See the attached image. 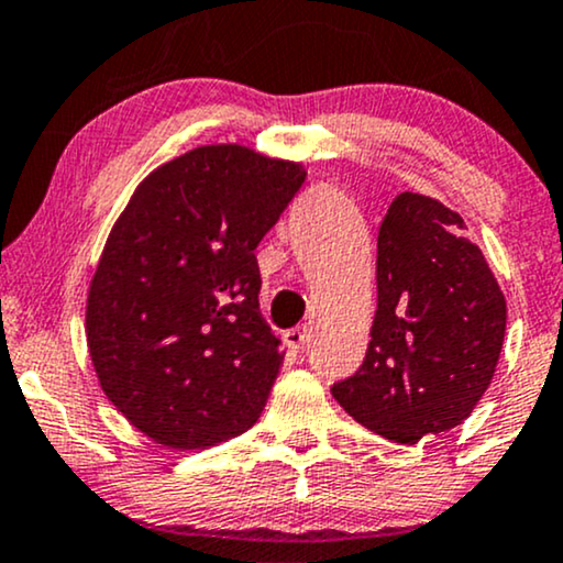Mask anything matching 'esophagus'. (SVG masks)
Segmentation results:
<instances>
[{
    "label": "esophagus",
    "mask_w": 563,
    "mask_h": 563,
    "mask_svg": "<svg viewBox=\"0 0 563 563\" xmlns=\"http://www.w3.org/2000/svg\"><path fill=\"white\" fill-rule=\"evenodd\" d=\"M283 341H286V346H288L290 351H296V354H301V351L307 349V343H309V328H307V324H303V328L288 330V333L283 335Z\"/></svg>",
    "instance_id": "obj_1"
}]
</instances>
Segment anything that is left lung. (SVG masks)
Masks as SVG:
<instances>
[{
  "mask_svg": "<svg viewBox=\"0 0 563 563\" xmlns=\"http://www.w3.org/2000/svg\"><path fill=\"white\" fill-rule=\"evenodd\" d=\"M459 212L398 194L377 233V311L362 367L333 385L358 424L417 443L472 415L496 372L506 299Z\"/></svg>",
  "mask_w": 563,
  "mask_h": 563,
  "instance_id": "1",
  "label": "left lung"
}]
</instances>
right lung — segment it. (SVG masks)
<instances>
[{"label": "right lung", "instance_id": "1", "mask_svg": "<svg viewBox=\"0 0 563 563\" xmlns=\"http://www.w3.org/2000/svg\"><path fill=\"white\" fill-rule=\"evenodd\" d=\"M303 178L299 162L199 146L148 173L114 222L88 288V354L154 443L209 449L260 419L283 351L254 249Z\"/></svg>", "mask_w": 563, "mask_h": 563}]
</instances>
